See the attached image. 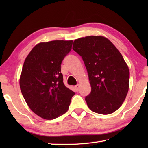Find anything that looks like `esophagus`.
I'll return each instance as SVG.
<instances>
[{"mask_svg": "<svg viewBox=\"0 0 148 148\" xmlns=\"http://www.w3.org/2000/svg\"><path fill=\"white\" fill-rule=\"evenodd\" d=\"M74 87H75V89H76V91H78V90H79V84H77L76 86H75Z\"/></svg>", "mask_w": 148, "mask_h": 148, "instance_id": "esophagus-1", "label": "esophagus"}]
</instances>
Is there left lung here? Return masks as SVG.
I'll return each instance as SVG.
<instances>
[{
    "mask_svg": "<svg viewBox=\"0 0 148 148\" xmlns=\"http://www.w3.org/2000/svg\"><path fill=\"white\" fill-rule=\"evenodd\" d=\"M72 49L82 57L88 73L89 108L100 114L114 113L123 103L129 87V69L122 55L102 36L76 39Z\"/></svg>",
    "mask_w": 148,
    "mask_h": 148,
    "instance_id": "left-lung-1",
    "label": "left lung"
}]
</instances>
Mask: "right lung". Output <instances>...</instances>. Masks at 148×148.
<instances>
[{
	"mask_svg": "<svg viewBox=\"0 0 148 148\" xmlns=\"http://www.w3.org/2000/svg\"><path fill=\"white\" fill-rule=\"evenodd\" d=\"M72 40L37 44L27 56L19 78L21 93L34 114L53 119L68 111L74 92L64 86L61 65Z\"/></svg>",
	"mask_w": 148,
	"mask_h": 148,
	"instance_id": "right-lung-1",
	"label": "right lung"
}]
</instances>
